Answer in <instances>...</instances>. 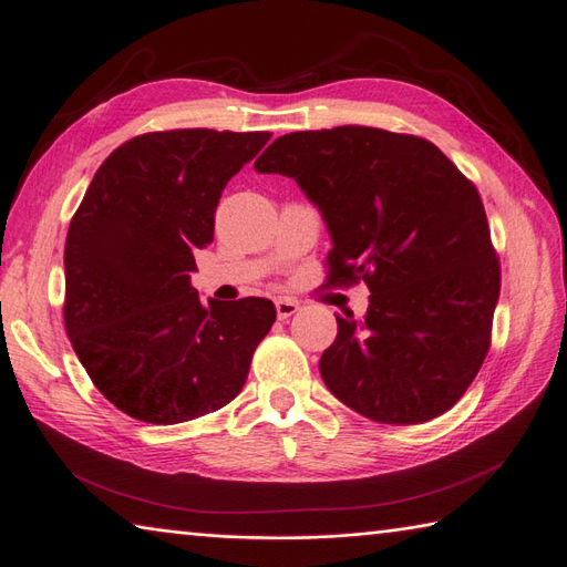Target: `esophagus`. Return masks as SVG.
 <instances>
[{
    "label": "esophagus",
    "mask_w": 567,
    "mask_h": 567,
    "mask_svg": "<svg viewBox=\"0 0 567 567\" xmlns=\"http://www.w3.org/2000/svg\"><path fill=\"white\" fill-rule=\"evenodd\" d=\"M298 310H300L298 300H290V298H279V300H277V317H279V319L293 317Z\"/></svg>",
    "instance_id": "34e87169"
}]
</instances>
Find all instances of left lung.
I'll return each mask as SVG.
<instances>
[{
	"instance_id": "obj_1",
	"label": "left lung",
	"mask_w": 567,
	"mask_h": 567,
	"mask_svg": "<svg viewBox=\"0 0 567 567\" xmlns=\"http://www.w3.org/2000/svg\"><path fill=\"white\" fill-rule=\"evenodd\" d=\"M255 169L293 177L321 210L329 281L371 290L364 321L336 317L326 388L379 423L450 411L485 362L502 288L475 184L427 140L359 125L284 134Z\"/></svg>"
}]
</instances>
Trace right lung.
Here are the masks:
<instances>
[{
    "instance_id": "1",
    "label": "right lung",
    "mask_w": 567,
    "mask_h": 567,
    "mask_svg": "<svg viewBox=\"0 0 567 567\" xmlns=\"http://www.w3.org/2000/svg\"><path fill=\"white\" fill-rule=\"evenodd\" d=\"M269 136H134L101 163L71 219L65 333L99 392L136 421L173 425L229 404L277 319L271 300L200 302L192 286L221 192Z\"/></svg>"
}]
</instances>
